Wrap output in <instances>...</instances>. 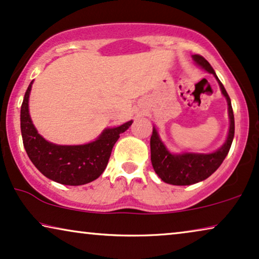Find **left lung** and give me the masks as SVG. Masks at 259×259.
Masks as SVG:
<instances>
[{
    "mask_svg": "<svg viewBox=\"0 0 259 259\" xmlns=\"http://www.w3.org/2000/svg\"><path fill=\"white\" fill-rule=\"evenodd\" d=\"M192 59L197 66L207 73L213 74L215 80L218 81L222 94L224 95L228 102L229 112V132L225 143L212 153H192V152H183V153H172L162 143L158 131L153 127V132L151 137V161L155 173L162 182L171 184V185H192V184L203 182L208 178L212 173L217 171V168L224 161L231 147L233 137H235V118L231 106V100L226 93L224 86L219 81L215 72L210 63L200 55H192Z\"/></svg>",
    "mask_w": 259,
    "mask_h": 259,
    "instance_id": "8db88e82",
    "label": "left lung"
}]
</instances>
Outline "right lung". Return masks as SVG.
<instances>
[{"label":"right lung","instance_id":"right-lung-1","mask_svg":"<svg viewBox=\"0 0 259 259\" xmlns=\"http://www.w3.org/2000/svg\"><path fill=\"white\" fill-rule=\"evenodd\" d=\"M34 81L24 94L21 106V133L28 157L48 179L63 185L79 186L98 179L105 171L112 148L120 134L128 130L133 120L118 127H108L92 143L56 145L38 134L29 114V95Z\"/></svg>","mask_w":259,"mask_h":259}]
</instances>
